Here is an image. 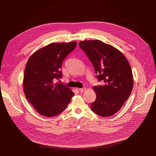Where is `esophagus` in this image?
<instances>
[{
    "instance_id": "obj_1",
    "label": "esophagus",
    "mask_w": 156,
    "mask_h": 156,
    "mask_svg": "<svg viewBox=\"0 0 156 156\" xmlns=\"http://www.w3.org/2000/svg\"><path fill=\"white\" fill-rule=\"evenodd\" d=\"M85 90H86L85 88H79V91L80 92H83L85 91Z\"/></svg>"
}]
</instances>
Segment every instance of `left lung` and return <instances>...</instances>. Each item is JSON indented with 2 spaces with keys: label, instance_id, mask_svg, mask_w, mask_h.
<instances>
[{
  "label": "left lung",
  "instance_id": "1",
  "mask_svg": "<svg viewBox=\"0 0 156 156\" xmlns=\"http://www.w3.org/2000/svg\"><path fill=\"white\" fill-rule=\"evenodd\" d=\"M79 46L92 63L97 78L104 83L93 87L97 97L91 109L101 116H111L132 93L133 77L130 64L118 49L101 40L81 41Z\"/></svg>",
  "mask_w": 156,
  "mask_h": 156
}]
</instances>
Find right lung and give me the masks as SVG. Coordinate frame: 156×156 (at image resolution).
Listing matches in <instances>:
<instances>
[{
    "label": "right lung",
    "instance_id": "right-lung-1",
    "mask_svg": "<svg viewBox=\"0 0 156 156\" xmlns=\"http://www.w3.org/2000/svg\"><path fill=\"white\" fill-rule=\"evenodd\" d=\"M76 42L51 43L35 51L26 64L23 90L27 100L41 115L54 117L62 112L74 94L55 79L62 78L63 60L76 47Z\"/></svg>",
    "mask_w": 156,
    "mask_h": 156
}]
</instances>
